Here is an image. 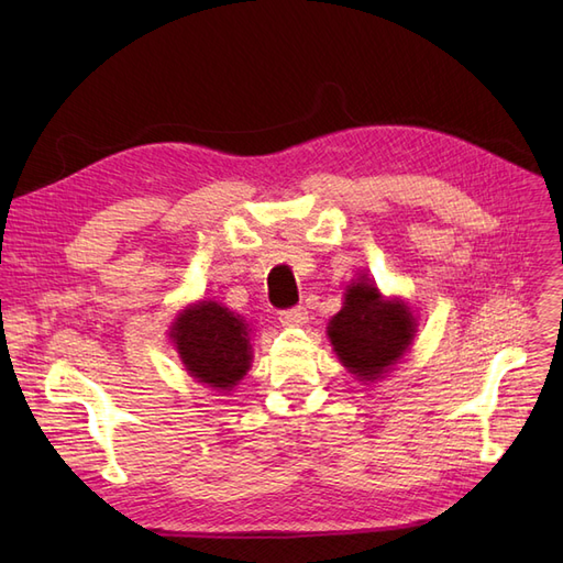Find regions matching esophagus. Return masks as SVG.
Returning a JSON list of instances; mask_svg holds the SVG:
<instances>
[{
    "label": "esophagus",
    "mask_w": 563,
    "mask_h": 563,
    "mask_svg": "<svg viewBox=\"0 0 563 563\" xmlns=\"http://www.w3.org/2000/svg\"><path fill=\"white\" fill-rule=\"evenodd\" d=\"M279 321L284 323V327H300V323L308 321V310H305L302 305H298V308L282 310L279 312Z\"/></svg>",
    "instance_id": "1"
}]
</instances>
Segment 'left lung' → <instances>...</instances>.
<instances>
[{
    "label": "left lung",
    "mask_w": 563,
    "mask_h": 563,
    "mask_svg": "<svg viewBox=\"0 0 563 563\" xmlns=\"http://www.w3.org/2000/svg\"><path fill=\"white\" fill-rule=\"evenodd\" d=\"M416 333L413 314L406 305L383 300L371 282L352 284L345 305L329 327V338L354 376L376 380L397 364Z\"/></svg>",
    "instance_id": "8db88e82"
}]
</instances>
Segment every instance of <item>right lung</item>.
Segmentation results:
<instances>
[{"instance_id":"add662e5","label":"right lung","mask_w":563,"mask_h":563,"mask_svg":"<svg viewBox=\"0 0 563 563\" xmlns=\"http://www.w3.org/2000/svg\"><path fill=\"white\" fill-rule=\"evenodd\" d=\"M172 335L183 364L199 383L230 389L246 376L251 364L246 323L218 302L203 300L185 310Z\"/></svg>"}]
</instances>
